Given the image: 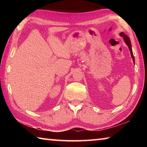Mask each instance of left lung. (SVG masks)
Listing matches in <instances>:
<instances>
[{
  "label": "left lung",
  "instance_id": "8db88e82",
  "mask_svg": "<svg viewBox=\"0 0 147 147\" xmlns=\"http://www.w3.org/2000/svg\"><path fill=\"white\" fill-rule=\"evenodd\" d=\"M120 36L121 37H123V39H124V41L125 42V43L126 44V45L128 47V49L130 50V54H131V58L133 59V61L135 62V59H134V54H133V52H132V49H131V41L130 40V38H128V37L126 36V35L124 34L123 32H121L120 33Z\"/></svg>",
  "mask_w": 147,
  "mask_h": 147
}]
</instances>
